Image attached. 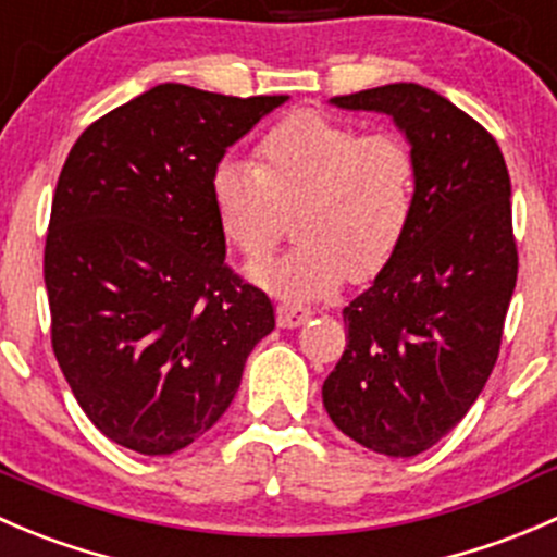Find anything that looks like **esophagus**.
I'll list each match as a JSON object with an SVG mask.
<instances>
[{"label": "esophagus", "instance_id": "34e87169", "mask_svg": "<svg viewBox=\"0 0 557 557\" xmlns=\"http://www.w3.org/2000/svg\"><path fill=\"white\" fill-rule=\"evenodd\" d=\"M310 307H301V305H294V301H283V305H277V323L283 329H296L301 326V323L310 321Z\"/></svg>", "mask_w": 557, "mask_h": 557}]
</instances>
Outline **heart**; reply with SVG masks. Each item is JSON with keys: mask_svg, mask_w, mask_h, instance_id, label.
<instances>
[{"mask_svg": "<svg viewBox=\"0 0 557 557\" xmlns=\"http://www.w3.org/2000/svg\"><path fill=\"white\" fill-rule=\"evenodd\" d=\"M223 239L245 258L269 252L283 212L299 245L247 274L290 301L329 296L348 272L367 280L397 252L416 198V158L394 133H367L318 111L280 119L256 147V169L220 160L209 182Z\"/></svg>", "mask_w": 557, "mask_h": 557, "instance_id": "1", "label": "heart"}]
</instances>
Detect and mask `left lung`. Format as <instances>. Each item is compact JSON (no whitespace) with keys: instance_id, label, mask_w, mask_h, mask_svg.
Instances as JSON below:
<instances>
[{"instance_id":"left-lung-1","label":"left lung","mask_w":557,"mask_h":557,"mask_svg":"<svg viewBox=\"0 0 557 557\" xmlns=\"http://www.w3.org/2000/svg\"><path fill=\"white\" fill-rule=\"evenodd\" d=\"M394 119L416 158L397 252L343 310L348 345L323 381L329 419L356 444L416 457L476 403L517 283L511 182L493 135L419 84L332 97Z\"/></svg>"}]
</instances>
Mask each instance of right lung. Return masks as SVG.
<instances>
[{
    "label": "right lung",
    "mask_w": 557,
    "mask_h": 557,
    "mask_svg": "<svg viewBox=\"0 0 557 557\" xmlns=\"http://www.w3.org/2000/svg\"><path fill=\"white\" fill-rule=\"evenodd\" d=\"M288 95L160 84L81 133L46 236L51 345L113 444L174 455L228 410L274 329L263 290L225 267L212 171Z\"/></svg>",
    "instance_id": "obj_1"
}]
</instances>
